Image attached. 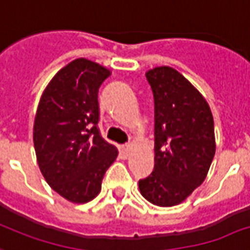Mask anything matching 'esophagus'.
<instances>
[{"label": "esophagus", "mask_w": 250, "mask_h": 250, "mask_svg": "<svg viewBox=\"0 0 250 250\" xmlns=\"http://www.w3.org/2000/svg\"><path fill=\"white\" fill-rule=\"evenodd\" d=\"M129 153V146H121V156L122 159H127V156H128Z\"/></svg>", "instance_id": "obj_1"}]
</instances>
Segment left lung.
I'll list each match as a JSON object with an SVG mask.
<instances>
[{"label": "left lung", "mask_w": 250, "mask_h": 250, "mask_svg": "<svg viewBox=\"0 0 250 250\" xmlns=\"http://www.w3.org/2000/svg\"><path fill=\"white\" fill-rule=\"evenodd\" d=\"M155 98V169L140 193L160 207L180 205L201 186L215 155L214 118L203 95L170 66L148 70Z\"/></svg>", "instance_id": "left-lung-1"}]
</instances>
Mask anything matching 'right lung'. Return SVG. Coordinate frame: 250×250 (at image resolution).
<instances>
[{"mask_svg": "<svg viewBox=\"0 0 250 250\" xmlns=\"http://www.w3.org/2000/svg\"><path fill=\"white\" fill-rule=\"evenodd\" d=\"M110 74L97 62L76 59L53 76L36 110L39 169L47 184L73 203H86L100 194L104 173L118 156L98 128V90Z\"/></svg>", "mask_w": 250, "mask_h": 250, "instance_id": "add662e5", "label": "right lung"}]
</instances>
